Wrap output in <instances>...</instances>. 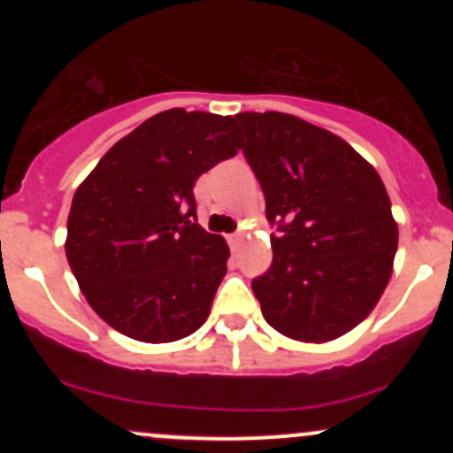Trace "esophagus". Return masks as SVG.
Masks as SVG:
<instances>
[{
  "label": "esophagus",
  "instance_id": "34e87169",
  "mask_svg": "<svg viewBox=\"0 0 453 453\" xmlns=\"http://www.w3.org/2000/svg\"><path fill=\"white\" fill-rule=\"evenodd\" d=\"M241 232H232V234H227V243L232 245V248H236V245H239V241H241Z\"/></svg>",
  "mask_w": 453,
  "mask_h": 453
}]
</instances>
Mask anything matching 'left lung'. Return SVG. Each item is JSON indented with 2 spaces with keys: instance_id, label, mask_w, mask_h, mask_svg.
I'll use <instances>...</instances> for the list:
<instances>
[{
  "instance_id": "left-lung-1",
  "label": "left lung",
  "mask_w": 453,
  "mask_h": 453,
  "mask_svg": "<svg viewBox=\"0 0 453 453\" xmlns=\"http://www.w3.org/2000/svg\"><path fill=\"white\" fill-rule=\"evenodd\" d=\"M234 120L278 230L272 267L252 280L263 318L291 340H335L390 280L399 230L386 186L349 142L311 122L280 111Z\"/></svg>"
}]
</instances>
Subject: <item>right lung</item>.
Listing matches in <instances>:
<instances>
[{
  "label": "right lung",
  "mask_w": 453,
  "mask_h": 453,
  "mask_svg": "<svg viewBox=\"0 0 453 453\" xmlns=\"http://www.w3.org/2000/svg\"><path fill=\"white\" fill-rule=\"evenodd\" d=\"M236 149L232 116L168 109L116 142L79 186L67 263L91 309L118 333L164 344L205 322L230 250L195 223L193 186Z\"/></svg>",
  "instance_id": "obj_1"
}]
</instances>
